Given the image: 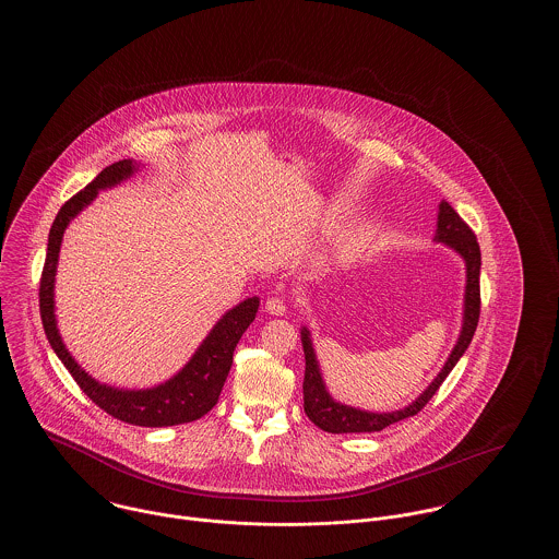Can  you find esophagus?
<instances>
[{
	"instance_id": "34e87169",
	"label": "esophagus",
	"mask_w": 559,
	"mask_h": 559,
	"mask_svg": "<svg viewBox=\"0 0 559 559\" xmlns=\"http://www.w3.org/2000/svg\"><path fill=\"white\" fill-rule=\"evenodd\" d=\"M264 308H266L267 314H272V317H285L287 314V304H285V299L283 297H267L266 304H264Z\"/></svg>"
}]
</instances>
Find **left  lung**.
<instances>
[{
	"label": "left lung",
	"mask_w": 559,
	"mask_h": 559,
	"mask_svg": "<svg viewBox=\"0 0 559 559\" xmlns=\"http://www.w3.org/2000/svg\"><path fill=\"white\" fill-rule=\"evenodd\" d=\"M436 242H444L451 249H454L463 262H465V272H467V283H465V304H463V326L456 344L452 347L451 356L438 377L427 385L426 392L411 402L408 406L392 411V413H371V411H360L354 406L342 404L337 400L331 399V394L324 388L322 374H320L319 360L312 347L310 331L304 326L301 329V344H304V356H306V372H304V411L310 417V421L320 429L329 433H362V431H381L392 424H399L402 419H408L417 415L431 396L438 392L442 381L449 377V372L454 369L459 358L465 354L467 346L474 340L476 326L479 320V266H481V255H479V245L474 230L461 219V215L454 212L451 203L442 201L440 212H438V230H436Z\"/></svg>",
	"instance_id": "8db88e82"
}]
</instances>
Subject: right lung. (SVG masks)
<instances>
[{"instance_id": "right-lung-1", "label": "right lung", "mask_w": 559, "mask_h": 559, "mask_svg": "<svg viewBox=\"0 0 559 559\" xmlns=\"http://www.w3.org/2000/svg\"><path fill=\"white\" fill-rule=\"evenodd\" d=\"M138 169V163L132 159L117 160L105 167L87 187L71 197L56 215L50 237H48V253L46 264L39 281V312L46 337L50 342L56 356L62 360L67 371L78 381L83 394L98 404L110 417L140 427H167L190 424L207 415L219 399L224 381L233 367V354L239 344L242 333L255 319L260 308L258 297H247L228 310L222 319L215 322L210 335L194 352V356L187 362V367L169 381L160 383L157 388L148 390H117L105 383H98L87 372L81 369L75 358L69 354L62 344V337L56 326L53 317V276L58 266V253L62 235L69 222L87 207L98 190L117 187L119 182L128 180Z\"/></svg>"}]
</instances>
